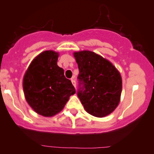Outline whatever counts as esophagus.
<instances>
[{
    "label": "esophagus",
    "instance_id": "34e87169",
    "mask_svg": "<svg viewBox=\"0 0 154 154\" xmlns=\"http://www.w3.org/2000/svg\"><path fill=\"white\" fill-rule=\"evenodd\" d=\"M71 81H72L73 85L74 86V88H76V82H75V80H74V78H72V80H71Z\"/></svg>",
    "mask_w": 154,
    "mask_h": 154
}]
</instances>
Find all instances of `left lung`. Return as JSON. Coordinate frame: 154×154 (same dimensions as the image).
Instances as JSON below:
<instances>
[{"instance_id":"8db88e82","label":"left lung","mask_w":154,"mask_h":154,"mask_svg":"<svg viewBox=\"0 0 154 154\" xmlns=\"http://www.w3.org/2000/svg\"><path fill=\"white\" fill-rule=\"evenodd\" d=\"M79 69L77 96L85 111L96 117H104L119 105L122 77L108 60L91 51L74 53Z\"/></svg>"}]
</instances>
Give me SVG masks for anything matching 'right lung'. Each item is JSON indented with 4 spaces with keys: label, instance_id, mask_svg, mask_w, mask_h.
<instances>
[{
    "label": "right lung",
    "instance_id": "obj_1",
    "mask_svg": "<svg viewBox=\"0 0 154 154\" xmlns=\"http://www.w3.org/2000/svg\"><path fill=\"white\" fill-rule=\"evenodd\" d=\"M59 54L45 51L32 60L23 81L27 103L38 114L52 116L60 112L76 91L57 64Z\"/></svg>",
    "mask_w": 154,
    "mask_h": 154
}]
</instances>
